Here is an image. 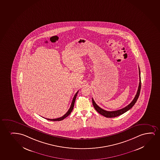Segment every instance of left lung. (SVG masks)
<instances>
[{
    "label": "left lung",
    "mask_w": 160,
    "mask_h": 160,
    "mask_svg": "<svg viewBox=\"0 0 160 160\" xmlns=\"http://www.w3.org/2000/svg\"><path fill=\"white\" fill-rule=\"evenodd\" d=\"M138 69H139V83L138 90H137V93L135 96L134 99H133L132 101L131 102L130 104H129L128 106L125 107L124 108H122L120 110H116V111H108L106 110H103L102 108H100L99 106H98L96 104L93 99L92 98V103L93 105L94 108L96 109V111H97L99 113L102 114V116L107 117V118H113V117H116L119 116L121 114L124 113L125 112H127L128 110H130V108H132V106L135 105V103L137 102L138 98L139 97L140 91H141V73H140V69L138 67Z\"/></svg>",
    "instance_id": "8db88e82"
}]
</instances>
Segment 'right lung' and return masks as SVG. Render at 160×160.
<instances>
[{
    "mask_svg": "<svg viewBox=\"0 0 160 160\" xmlns=\"http://www.w3.org/2000/svg\"><path fill=\"white\" fill-rule=\"evenodd\" d=\"M78 91L77 92V93H75V96H74V98H73V100H72V104H71V107H70V108L69 109L68 111L66 113L64 114V116H63L62 117H60V118H58L56 119H48V118H46L47 119V120H52V121H60V120H63V119H64L65 118H66L68 116L69 114H71V112L72 111V110H73V108H74V103L75 101V99H76V98H77V94H78Z\"/></svg>",
    "mask_w": 160,
    "mask_h": 160,
    "instance_id": "obj_1",
    "label": "right lung"
}]
</instances>
